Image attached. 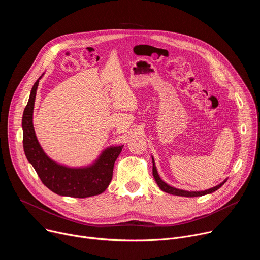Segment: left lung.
Returning <instances> with one entry per match:
<instances>
[{"label":"left lung","instance_id":"left-lung-1","mask_svg":"<svg viewBox=\"0 0 260 260\" xmlns=\"http://www.w3.org/2000/svg\"><path fill=\"white\" fill-rule=\"evenodd\" d=\"M152 162H153V169H152V173H153V177L157 183V185L159 186V188L167 192V193H170V194H173V196H179V197H188V198H193V197H202V196H205V194H209V193H212L214 191H216L217 189H219L222 185H223L226 180H224L222 183H220L219 185H217V186L215 187H212L210 189H207L205 191H186V190H182V189H177L175 187H172L170 186L169 184H167L166 182H164L158 173H157V170H156V167H155V164H154V159L152 157Z\"/></svg>","mask_w":260,"mask_h":260}]
</instances>
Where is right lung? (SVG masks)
Here are the masks:
<instances>
[{
	"mask_svg": "<svg viewBox=\"0 0 260 260\" xmlns=\"http://www.w3.org/2000/svg\"><path fill=\"white\" fill-rule=\"evenodd\" d=\"M41 77L35 82L30 90L22 116V142L27 160L45 186L58 196L83 199L101 194L112 180L114 162L123 145L107 148L93 165L85 168H68L50 159L37 140L32 125L36 92Z\"/></svg>",
	"mask_w": 260,
	"mask_h": 260,
	"instance_id": "1",
	"label": "right lung"
}]
</instances>
